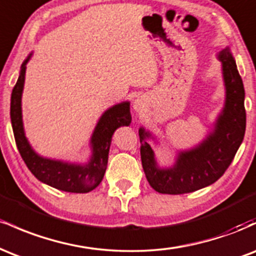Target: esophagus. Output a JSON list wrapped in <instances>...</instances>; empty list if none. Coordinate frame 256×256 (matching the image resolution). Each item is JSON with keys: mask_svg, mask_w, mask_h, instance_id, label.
Here are the masks:
<instances>
[{"mask_svg": "<svg viewBox=\"0 0 256 256\" xmlns=\"http://www.w3.org/2000/svg\"><path fill=\"white\" fill-rule=\"evenodd\" d=\"M146 100L144 96H138L134 102V108L136 110H142L143 108L146 107Z\"/></svg>", "mask_w": 256, "mask_h": 256, "instance_id": "obj_1", "label": "esophagus"}]
</instances>
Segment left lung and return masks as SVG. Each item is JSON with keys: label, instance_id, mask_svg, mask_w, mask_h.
I'll list each match as a JSON object with an SVG mask.
<instances>
[{"label": "left lung", "instance_id": "left-lung-1", "mask_svg": "<svg viewBox=\"0 0 256 256\" xmlns=\"http://www.w3.org/2000/svg\"><path fill=\"white\" fill-rule=\"evenodd\" d=\"M218 58L225 84V104L213 131L198 146L179 152L174 165L161 168L148 143L154 137L144 128L138 130L142 166L155 192L180 195L208 186L224 174L238 150L246 132L244 86L230 49L220 52Z\"/></svg>", "mask_w": 256, "mask_h": 256}]
</instances>
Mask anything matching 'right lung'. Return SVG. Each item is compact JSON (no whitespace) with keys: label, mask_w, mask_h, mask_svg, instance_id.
<instances>
[{"label":"right lung","mask_w":256,"mask_h":256,"mask_svg":"<svg viewBox=\"0 0 256 256\" xmlns=\"http://www.w3.org/2000/svg\"><path fill=\"white\" fill-rule=\"evenodd\" d=\"M31 55L32 52L22 64L19 78L12 91L10 98V122L18 150L32 174L42 183L67 192H89L104 179L114 131L120 126L131 124L130 102L125 101L114 104L102 114L91 136L90 144L92 154L88 164L78 165L40 156L32 149L25 136L22 114V95L24 90L26 64L31 58Z\"/></svg>","instance_id":"1"}]
</instances>
